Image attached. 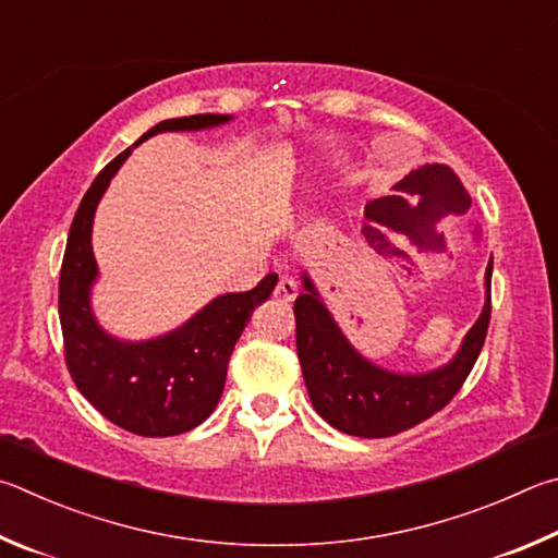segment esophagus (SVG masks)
<instances>
[{
    "mask_svg": "<svg viewBox=\"0 0 558 558\" xmlns=\"http://www.w3.org/2000/svg\"><path fill=\"white\" fill-rule=\"evenodd\" d=\"M296 281L291 277H281L277 289H274V296H277L279 301H294L296 299Z\"/></svg>",
    "mask_w": 558,
    "mask_h": 558,
    "instance_id": "obj_1",
    "label": "esophagus"
}]
</instances>
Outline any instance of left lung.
Segmentation results:
<instances>
[{
	"instance_id": "left-lung-1",
	"label": "left lung",
	"mask_w": 558,
	"mask_h": 558,
	"mask_svg": "<svg viewBox=\"0 0 558 558\" xmlns=\"http://www.w3.org/2000/svg\"><path fill=\"white\" fill-rule=\"evenodd\" d=\"M490 279L493 262L485 271L487 301L483 314L451 363L424 375H397L373 365L348 343L328 308L318 301L311 279L304 277L306 294L294 304L296 350L316 412L338 432L360 438L397 436L441 412L463 387L483 350L493 311Z\"/></svg>"
}]
</instances>
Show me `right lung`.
Returning <instances> with one entry per match:
<instances>
[{"label":"right lung","mask_w":558,"mask_h":558,"mask_svg":"<svg viewBox=\"0 0 558 558\" xmlns=\"http://www.w3.org/2000/svg\"><path fill=\"white\" fill-rule=\"evenodd\" d=\"M228 120V114L175 117L151 126L136 144L159 132L205 130ZM130 154L132 146L114 156L77 205L58 281V316L68 373L81 395L124 432L161 438L191 432L218 407L234 343L252 311L271 296L277 274H267L252 291L210 301L169 336L146 343H122L107 336L90 311V287L97 277L90 232L97 203Z\"/></svg>","instance_id":"1"}]
</instances>
